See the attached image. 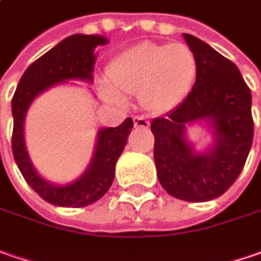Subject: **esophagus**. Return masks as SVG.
Wrapping results in <instances>:
<instances>
[{
  "instance_id": "34e87169",
  "label": "esophagus",
  "mask_w": 261,
  "mask_h": 261,
  "mask_svg": "<svg viewBox=\"0 0 261 261\" xmlns=\"http://www.w3.org/2000/svg\"><path fill=\"white\" fill-rule=\"evenodd\" d=\"M134 127H137V128H147L149 127V121L144 117H134Z\"/></svg>"
}]
</instances>
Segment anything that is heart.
<instances>
[{
	"instance_id": "b5f03b06",
	"label": "heart",
	"mask_w": 261,
	"mask_h": 261,
	"mask_svg": "<svg viewBox=\"0 0 261 261\" xmlns=\"http://www.w3.org/2000/svg\"><path fill=\"white\" fill-rule=\"evenodd\" d=\"M111 87L103 93L114 100L139 96L147 112L164 114L184 100L197 75V57L181 42H140L117 55L108 65Z\"/></svg>"
}]
</instances>
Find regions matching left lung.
I'll return each instance as SVG.
<instances>
[{
	"instance_id": "obj_1",
	"label": "left lung",
	"mask_w": 261,
	"mask_h": 261,
	"mask_svg": "<svg viewBox=\"0 0 261 261\" xmlns=\"http://www.w3.org/2000/svg\"><path fill=\"white\" fill-rule=\"evenodd\" d=\"M197 57V75L188 96L150 124L161 186L184 201L222 196L241 174L254 136L251 92L238 67L206 42L182 33ZM206 122L214 140L197 151L187 127Z\"/></svg>"
}]
</instances>
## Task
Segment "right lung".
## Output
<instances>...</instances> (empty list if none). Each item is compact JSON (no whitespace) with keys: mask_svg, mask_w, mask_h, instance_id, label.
<instances>
[{"mask_svg":"<svg viewBox=\"0 0 261 261\" xmlns=\"http://www.w3.org/2000/svg\"><path fill=\"white\" fill-rule=\"evenodd\" d=\"M108 39L100 35H71L43 54L21 75L11 100L13 154L21 175L45 201L63 207H85L102 198L115 178V165L133 128L127 118L118 127L99 128L95 152L86 171L68 184H55L38 174L24 142V119L32 102L54 86L79 80L93 83V70L99 45Z\"/></svg>","mask_w":261,"mask_h":261,"instance_id":"right-lung-1","label":"right lung"}]
</instances>
